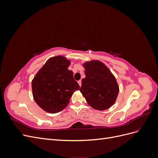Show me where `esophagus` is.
Wrapping results in <instances>:
<instances>
[{"label": "esophagus", "instance_id": "esophagus-1", "mask_svg": "<svg viewBox=\"0 0 158 158\" xmlns=\"http://www.w3.org/2000/svg\"><path fill=\"white\" fill-rule=\"evenodd\" d=\"M78 83L80 86H81V85H82V80H78Z\"/></svg>", "mask_w": 158, "mask_h": 158}]
</instances>
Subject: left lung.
Masks as SVG:
<instances>
[{"label":"left lung","mask_w":158,"mask_h":158,"mask_svg":"<svg viewBox=\"0 0 158 158\" xmlns=\"http://www.w3.org/2000/svg\"><path fill=\"white\" fill-rule=\"evenodd\" d=\"M85 77L80 91L89 106L98 110L111 107L116 101L118 86L107 66L99 60L85 63Z\"/></svg>","instance_id":"obj_1"}]
</instances>
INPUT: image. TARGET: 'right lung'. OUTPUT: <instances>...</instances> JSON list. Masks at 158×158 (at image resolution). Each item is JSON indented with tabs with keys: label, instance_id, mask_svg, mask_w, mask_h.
I'll return each mask as SVG.
<instances>
[{
	"label": "right lung",
	"instance_id": "right-lung-1",
	"mask_svg": "<svg viewBox=\"0 0 158 158\" xmlns=\"http://www.w3.org/2000/svg\"><path fill=\"white\" fill-rule=\"evenodd\" d=\"M70 62L57 56L47 60L33 78L31 87L33 98L44 111L56 113L63 110L80 85L68 67Z\"/></svg>",
	"mask_w": 158,
	"mask_h": 158
}]
</instances>
